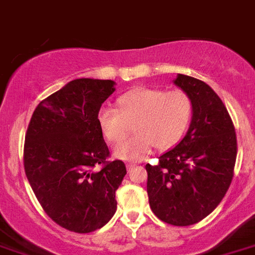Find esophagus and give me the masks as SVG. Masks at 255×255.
Returning a JSON list of instances; mask_svg holds the SVG:
<instances>
[{
	"label": "esophagus",
	"instance_id": "1",
	"mask_svg": "<svg viewBox=\"0 0 255 255\" xmlns=\"http://www.w3.org/2000/svg\"><path fill=\"white\" fill-rule=\"evenodd\" d=\"M134 166H136V164H134V163H129V164H127V168H128V171H131L132 168H134Z\"/></svg>",
	"mask_w": 255,
	"mask_h": 255
}]
</instances>
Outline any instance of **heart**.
I'll list each match as a JSON object with an SVG mask.
<instances>
[{
	"instance_id": "obj_1",
	"label": "heart",
	"mask_w": 255,
	"mask_h": 255,
	"mask_svg": "<svg viewBox=\"0 0 255 255\" xmlns=\"http://www.w3.org/2000/svg\"><path fill=\"white\" fill-rule=\"evenodd\" d=\"M117 108H104L98 124L106 140L118 144L135 124L138 133L115 147L123 160H140L155 145L159 150L175 146L187 132L193 115L192 98L181 89L137 88L118 98Z\"/></svg>"
}]
</instances>
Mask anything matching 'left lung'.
Here are the masks:
<instances>
[{
    "label": "left lung",
    "mask_w": 255,
    "mask_h": 255,
    "mask_svg": "<svg viewBox=\"0 0 255 255\" xmlns=\"http://www.w3.org/2000/svg\"><path fill=\"white\" fill-rule=\"evenodd\" d=\"M174 83L192 98V123L180 144L145 168L153 213L164 223L184 227L205 219L226 196L237 138L226 106L206 83L181 74Z\"/></svg>",
    "instance_id": "left-lung-1"
}]
</instances>
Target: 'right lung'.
<instances>
[{"label":"right lung","instance_id":"right-lung-1","mask_svg":"<svg viewBox=\"0 0 255 255\" xmlns=\"http://www.w3.org/2000/svg\"><path fill=\"white\" fill-rule=\"evenodd\" d=\"M113 80L76 79L42 100L25 132L23 163L31 188L53 222L76 233L108 223L115 192L127 174L110 151L98 124Z\"/></svg>","mask_w":255,"mask_h":255}]
</instances>
